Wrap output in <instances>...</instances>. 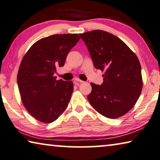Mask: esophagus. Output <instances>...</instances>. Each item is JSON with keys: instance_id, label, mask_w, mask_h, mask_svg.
<instances>
[{"instance_id": "34e87169", "label": "esophagus", "mask_w": 160, "mask_h": 160, "mask_svg": "<svg viewBox=\"0 0 160 160\" xmlns=\"http://www.w3.org/2000/svg\"><path fill=\"white\" fill-rule=\"evenodd\" d=\"M74 82L76 85H79V83H82L83 82V81H82L78 78H75V80L74 81Z\"/></svg>"}]
</instances>
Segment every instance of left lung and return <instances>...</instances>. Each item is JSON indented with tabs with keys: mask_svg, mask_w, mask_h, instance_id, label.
<instances>
[{
	"mask_svg": "<svg viewBox=\"0 0 160 160\" xmlns=\"http://www.w3.org/2000/svg\"><path fill=\"white\" fill-rule=\"evenodd\" d=\"M96 69L105 73L101 85L91 83L87 96L91 106L108 118H117L130 111L142 88L141 66L137 56L118 37L96 30L83 34Z\"/></svg>",
	"mask_w": 160,
	"mask_h": 160,
	"instance_id": "obj_1",
	"label": "left lung"
}]
</instances>
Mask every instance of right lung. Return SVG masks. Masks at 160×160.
I'll return each instance as SVG.
<instances>
[{
	"mask_svg": "<svg viewBox=\"0 0 160 160\" xmlns=\"http://www.w3.org/2000/svg\"><path fill=\"white\" fill-rule=\"evenodd\" d=\"M80 39L78 34L53 35L33 44L20 63L18 85L22 103L31 116L49 123L58 118L72 96V81H57V67H63L71 49Z\"/></svg>",
	"mask_w": 160,
	"mask_h": 160,
	"instance_id": "1",
	"label": "right lung"
}]
</instances>
